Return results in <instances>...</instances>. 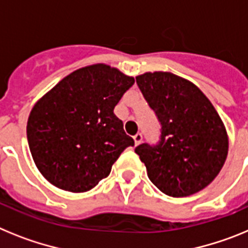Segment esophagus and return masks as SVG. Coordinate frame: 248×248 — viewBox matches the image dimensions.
I'll return each instance as SVG.
<instances>
[{"instance_id": "1", "label": "esophagus", "mask_w": 248, "mask_h": 248, "mask_svg": "<svg viewBox=\"0 0 248 248\" xmlns=\"http://www.w3.org/2000/svg\"><path fill=\"white\" fill-rule=\"evenodd\" d=\"M133 140H135V145H140L142 142V133H136V135L133 136Z\"/></svg>"}]
</instances>
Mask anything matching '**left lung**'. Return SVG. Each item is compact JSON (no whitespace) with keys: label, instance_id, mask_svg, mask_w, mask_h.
Wrapping results in <instances>:
<instances>
[{"label":"left lung","instance_id":"8db88e82","mask_svg":"<svg viewBox=\"0 0 248 248\" xmlns=\"http://www.w3.org/2000/svg\"><path fill=\"white\" fill-rule=\"evenodd\" d=\"M136 82L161 124L157 143L135 148L148 177L172 197L199 192L227 157V133L218 113L197 86L173 73L147 72Z\"/></svg>","mask_w":248,"mask_h":248}]
</instances>
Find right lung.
Masks as SVG:
<instances>
[{
  "label": "right lung",
  "mask_w": 248,
  "mask_h": 248,
  "mask_svg": "<svg viewBox=\"0 0 248 248\" xmlns=\"http://www.w3.org/2000/svg\"><path fill=\"white\" fill-rule=\"evenodd\" d=\"M135 83L107 64L79 68L60 81L30 113L27 140L44 177L59 188L86 192L135 146L113 108Z\"/></svg>",
  "instance_id": "add662e5"
}]
</instances>
